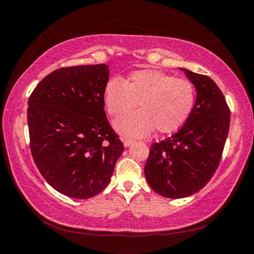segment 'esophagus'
<instances>
[{
  "label": "esophagus",
  "mask_w": 254,
  "mask_h": 254,
  "mask_svg": "<svg viewBox=\"0 0 254 254\" xmlns=\"http://www.w3.org/2000/svg\"><path fill=\"white\" fill-rule=\"evenodd\" d=\"M122 142L124 144V147L127 148L130 147V145L133 143V140H130V139H122Z\"/></svg>",
  "instance_id": "34e87169"
}]
</instances>
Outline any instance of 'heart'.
I'll list each match as a JSON object with an SVG mask.
<instances>
[{
	"label": "heart",
	"instance_id": "b5f03b06",
	"mask_svg": "<svg viewBox=\"0 0 254 254\" xmlns=\"http://www.w3.org/2000/svg\"><path fill=\"white\" fill-rule=\"evenodd\" d=\"M195 101L190 81L152 69L132 72L127 81L113 77L104 88L105 107L113 117L127 113L137 104L140 112L114 121L118 132L132 137L148 135L154 127L160 133L179 130L190 117Z\"/></svg>",
	"mask_w": 254,
	"mask_h": 254
}]
</instances>
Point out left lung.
I'll return each instance as SVG.
<instances>
[{
	"label": "left lung",
	"mask_w": 254,
	"mask_h": 254,
	"mask_svg": "<svg viewBox=\"0 0 254 254\" xmlns=\"http://www.w3.org/2000/svg\"><path fill=\"white\" fill-rule=\"evenodd\" d=\"M179 69L195 86V106L175 134L152 144L144 166L149 186L168 198L194 195L209 182L220 165L230 128V109L215 81Z\"/></svg>",
	"instance_id": "left-lung-1"
}]
</instances>
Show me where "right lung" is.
Masks as SVG:
<instances>
[{
    "label": "right lung",
    "mask_w": 254,
    "mask_h": 254,
    "mask_svg": "<svg viewBox=\"0 0 254 254\" xmlns=\"http://www.w3.org/2000/svg\"><path fill=\"white\" fill-rule=\"evenodd\" d=\"M109 67L59 68L37 85L28 101L34 163L51 187L71 198L100 194L124 150L104 111Z\"/></svg>",
    "instance_id": "1"
}]
</instances>
